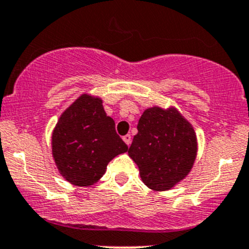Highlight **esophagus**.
Here are the masks:
<instances>
[{
	"label": "esophagus",
	"instance_id": "34e87169",
	"mask_svg": "<svg viewBox=\"0 0 249 249\" xmlns=\"http://www.w3.org/2000/svg\"><path fill=\"white\" fill-rule=\"evenodd\" d=\"M123 141H124L127 145H130V143H131V136H130V135H125V136H123Z\"/></svg>",
	"mask_w": 249,
	"mask_h": 249
}]
</instances>
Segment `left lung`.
Listing matches in <instances>:
<instances>
[{
	"label": "left lung",
	"mask_w": 249,
	"mask_h": 249,
	"mask_svg": "<svg viewBox=\"0 0 249 249\" xmlns=\"http://www.w3.org/2000/svg\"><path fill=\"white\" fill-rule=\"evenodd\" d=\"M129 157L149 189L165 192L184 179L194 166L197 139L193 125L175 106L144 109Z\"/></svg>",
	"instance_id": "left-lung-1"
}]
</instances>
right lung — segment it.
Here are the masks:
<instances>
[{"mask_svg":"<svg viewBox=\"0 0 249 249\" xmlns=\"http://www.w3.org/2000/svg\"><path fill=\"white\" fill-rule=\"evenodd\" d=\"M99 96L84 92L60 115L52 134V154L64 179L90 187L101 179L113 158L127 152Z\"/></svg>","mask_w":249,"mask_h":249,"instance_id":"add662e5","label":"right lung"}]
</instances>
